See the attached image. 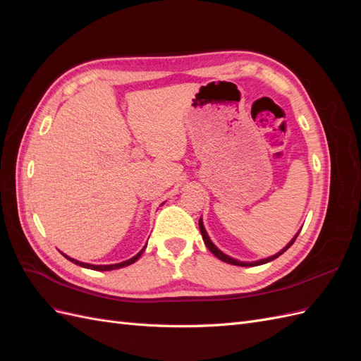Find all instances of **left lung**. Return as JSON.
<instances>
[{
	"label": "left lung",
	"instance_id": "1",
	"mask_svg": "<svg viewBox=\"0 0 361 361\" xmlns=\"http://www.w3.org/2000/svg\"><path fill=\"white\" fill-rule=\"evenodd\" d=\"M199 227H200V232H202V236H203V241H204V244H206V247L209 248V251L212 255H215L218 259L220 260H223V262H226V264H232V265H236V267H257V265H264V264H268V262H271V260H274V259H277L280 255H283L285 253V251L295 243V239H297V236L300 235V231H298V233L295 235L290 241L286 244V247H283L279 253H276L274 256H269V257H265V259H259V260H256V262H243V260H238V259H233V257H231V256H227L226 253H223V251L220 250V248H216V245L211 241V238H209V235H207V232H206V228H204V226H203V221H202V218L199 220Z\"/></svg>",
	"mask_w": 361,
	"mask_h": 361
}]
</instances>
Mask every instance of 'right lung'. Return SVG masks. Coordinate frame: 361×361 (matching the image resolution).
I'll return each mask as SVG.
<instances>
[{"label": "right lung", "mask_w": 361, "mask_h": 361, "mask_svg": "<svg viewBox=\"0 0 361 361\" xmlns=\"http://www.w3.org/2000/svg\"><path fill=\"white\" fill-rule=\"evenodd\" d=\"M147 245V244H146ZM146 245L141 248V251H138V253L134 256V257H130V259H128V260H125V262H120V264H113V265H92V264H85V262H80V260H76V259H72V257H69V256H66V255H63L64 257L66 259H69L71 262H73L75 265H80V267H82V268H89V269H94V271H111V269H118V268H123V267H128V265H130V264H134V262H137L138 260V257L143 255V251H145V248H146Z\"/></svg>", "instance_id": "1"}]
</instances>
